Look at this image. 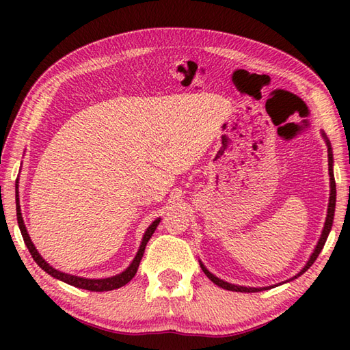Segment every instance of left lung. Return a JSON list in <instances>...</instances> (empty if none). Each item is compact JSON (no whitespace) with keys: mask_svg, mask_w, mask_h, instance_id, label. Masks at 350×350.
<instances>
[{"mask_svg":"<svg viewBox=\"0 0 350 350\" xmlns=\"http://www.w3.org/2000/svg\"><path fill=\"white\" fill-rule=\"evenodd\" d=\"M322 137H323V138H325V141H326V146H328V165H329V167H328V170H329V187H331V192H329V203H328V213H326V221H325V226H323V230H322L321 239H319V242H317V245H316V248H314V251H313V254L310 256L307 265L302 267V271H301L299 273H296L293 278L287 280L286 282H288V281H292V280H295V278L301 277V275H302L304 272H306L311 265H313V263L316 262V258H317V256H319V254H321V251H322V248H323V245H325L326 239H328V234H329V232H331V227H332L334 212H336V198H337L336 179H334V171H332V162H334V159H332V148H331V144H329V139L326 138V135H325L323 132H322ZM200 266H202L203 272L207 275V278H209L211 281H213L215 284L219 286V287H222V288H226V290H232V292H245V293H252V292H262V290H267V288H272V287H273V286H267V287H243V286L230 284V282H227V281H224V280H221V278H218V277H215V275H213L212 272H209V271L206 269V266H204L202 262H200Z\"/></svg>","mask_w":350,"mask_h":350,"instance_id":"left-lung-1","label":"left lung"}]
</instances>
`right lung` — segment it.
Returning a JSON list of instances; mask_svg holds the SVG:
<instances>
[{
	"label": "right lung",
	"instance_id": "add662e5",
	"mask_svg": "<svg viewBox=\"0 0 350 350\" xmlns=\"http://www.w3.org/2000/svg\"><path fill=\"white\" fill-rule=\"evenodd\" d=\"M16 217H18V226H19V230L22 233V237H24V242L27 245L29 254H31V257L34 258V262L39 265L44 272L49 273L51 277L60 280V281L66 282V284H70L73 287L90 290V292H108V290H114V288H118V287H122L124 284H128V282L133 277H135L139 262H141V258H143V254H144L146 245H147L148 239L152 237V234L154 233L156 227H158L159 222H161V218H158V219H154L150 226H148V228L146 230V233L143 236V241H141V245H139L135 258L132 260V263L128 267H126V269L122 273H117V275H114V277H109V278L96 280V278H83V277H77V275L64 273L62 271L55 269V267H52L49 263L44 262V258L39 254V251L36 250L34 243L31 242V239H29L25 224H24V219H22L21 206H19V196H18V180H16Z\"/></svg>",
	"mask_w": 350,
	"mask_h": 350
}]
</instances>
